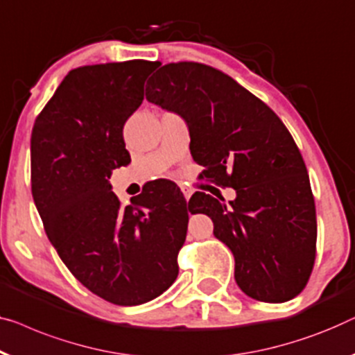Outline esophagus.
<instances>
[{
    "mask_svg": "<svg viewBox=\"0 0 355 355\" xmlns=\"http://www.w3.org/2000/svg\"><path fill=\"white\" fill-rule=\"evenodd\" d=\"M182 189V193H184V197H186V200H189L190 197H192V189H189V187H186V186H182L181 187Z\"/></svg>",
    "mask_w": 355,
    "mask_h": 355,
    "instance_id": "esophagus-1",
    "label": "esophagus"
}]
</instances>
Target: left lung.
<instances>
[{"label":"left lung","instance_id":"1","mask_svg":"<svg viewBox=\"0 0 355 355\" xmlns=\"http://www.w3.org/2000/svg\"><path fill=\"white\" fill-rule=\"evenodd\" d=\"M147 85L148 102L187 121L190 153L205 166V178L237 192L229 205L195 192L189 205L213 219L214 237L234 253L240 290L264 302L300 295L315 261V203L284 121L234 78L205 64H166Z\"/></svg>","mask_w":355,"mask_h":355}]
</instances>
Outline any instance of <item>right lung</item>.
Listing matches in <instances>:
<instances>
[{"mask_svg":"<svg viewBox=\"0 0 355 355\" xmlns=\"http://www.w3.org/2000/svg\"><path fill=\"white\" fill-rule=\"evenodd\" d=\"M157 67L136 59L70 70L32 131V195L46 235L80 284L118 306L144 304L173 285L187 235L179 189L163 182L121 207L109 182L130 165L123 126Z\"/></svg>","mask_w":355,"mask_h":355,"instance_id":"1","label":"right lung"}]
</instances>
